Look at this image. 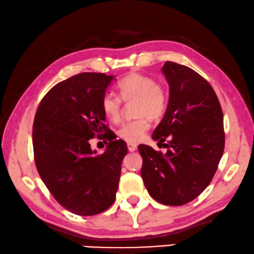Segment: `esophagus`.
Segmentation results:
<instances>
[{"label": "esophagus", "instance_id": "1", "mask_svg": "<svg viewBox=\"0 0 254 254\" xmlns=\"http://www.w3.org/2000/svg\"><path fill=\"white\" fill-rule=\"evenodd\" d=\"M127 148L129 152H135L137 149V145L134 143H127Z\"/></svg>", "mask_w": 254, "mask_h": 254}]
</instances>
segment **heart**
Returning a JSON list of instances; mask_svg holds the SVG:
<instances>
[{"mask_svg":"<svg viewBox=\"0 0 254 254\" xmlns=\"http://www.w3.org/2000/svg\"><path fill=\"white\" fill-rule=\"evenodd\" d=\"M118 89L125 101L137 100L135 115L139 117L120 125L117 135L128 143H138L149 129V118L158 119L165 113V90L153 77L138 72H131L120 80ZM101 109L109 120L117 122L122 114V99L113 92H106L101 99Z\"/></svg>","mask_w":254,"mask_h":254,"instance_id":"b5f03b06","label":"heart"}]
</instances>
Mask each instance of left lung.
I'll return each instance as SVG.
<instances>
[{
  "instance_id": "1",
  "label": "left lung",
  "mask_w": 254,
  "mask_h": 254,
  "mask_svg": "<svg viewBox=\"0 0 254 254\" xmlns=\"http://www.w3.org/2000/svg\"><path fill=\"white\" fill-rule=\"evenodd\" d=\"M162 71L170 99L152 138L167 152L139 145L140 174L154 199L179 206L197 197L215 174L224 152L223 113L212 86L196 71L172 61Z\"/></svg>"
}]
</instances>
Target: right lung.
Segmentation results:
<instances>
[{
	"instance_id": "1",
	"label": "right lung",
	"mask_w": 254,
	"mask_h": 254,
	"mask_svg": "<svg viewBox=\"0 0 254 254\" xmlns=\"http://www.w3.org/2000/svg\"><path fill=\"white\" fill-rule=\"evenodd\" d=\"M114 75L83 72L50 89L35 113V166L53 197L65 210L90 216L113 205L127 146L106 126L101 99ZM109 140L98 154L90 139ZM107 143V141H106Z\"/></svg>"
}]
</instances>
